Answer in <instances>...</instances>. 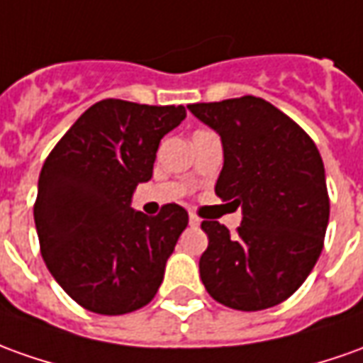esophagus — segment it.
Segmentation results:
<instances>
[{"instance_id": "34e87169", "label": "esophagus", "mask_w": 363, "mask_h": 363, "mask_svg": "<svg viewBox=\"0 0 363 363\" xmlns=\"http://www.w3.org/2000/svg\"><path fill=\"white\" fill-rule=\"evenodd\" d=\"M199 223H201V219H199L196 213H189V225H191V227H197Z\"/></svg>"}]
</instances>
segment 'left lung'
I'll return each mask as SVG.
<instances>
[{"label": "left lung", "instance_id": "8db88e82", "mask_svg": "<svg viewBox=\"0 0 363 363\" xmlns=\"http://www.w3.org/2000/svg\"><path fill=\"white\" fill-rule=\"evenodd\" d=\"M187 108L223 142L215 194L243 209L235 235L219 221L201 223L209 237L199 259L206 291L235 311L277 306L301 289L324 247L330 197L318 148L259 96Z\"/></svg>", "mask_w": 363, "mask_h": 363}]
</instances>
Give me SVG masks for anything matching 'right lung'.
Wrapping results in <instances>:
<instances>
[{"label": "right lung", "instance_id": "right-lung-1", "mask_svg": "<svg viewBox=\"0 0 363 363\" xmlns=\"http://www.w3.org/2000/svg\"><path fill=\"white\" fill-rule=\"evenodd\" d=\"M184 118V106L106 99L84 110L45 160L33 206L41 255L82 308L118 316L156 296L189 217L177 203L148 217L130 199L152 177L160 140Z\"/></svg>", "mask_w": 363, "mask_h": 363}]
</instances>
